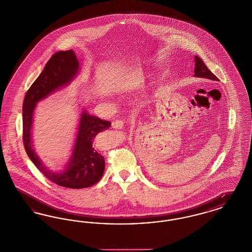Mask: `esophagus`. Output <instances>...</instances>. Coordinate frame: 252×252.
Returning <instances> with one entry per match:
<instances>
[{
    "mask_svg": "<svg viewBox=\"0 0 252 252\" xmlns=\"http://www.w3.org/2000/svg\"><path fill=\"white\" fill-rule=\"evenodd\" d=\"M111 126L115 129H121L124 127V122L122 120L114 121V122H112Z\"/></svg>",
    "mask_w": 252,
    "mask_h": 252,
    "instance_id": "34e87169",
    "label": "esophagus"
}]
</instances>
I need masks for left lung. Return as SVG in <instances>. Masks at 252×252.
<instances>
[{"mask_svg":"<svg viewBox=\"0 0 252 252\" xmlns=\"http://www.w3.org/2000/svg\"><path fill=\"white\" fill-rule=\"evenodd\" d=\"M194 75L197 77H204L211 80L218 81L219 79L216 77L210 69L205 65L203 60L195 56V69H194Z\"/></svg>","mask_w":252,"mask_h":252,"instance_id":"left-lung-1","label":"left lung"}]
</instances>
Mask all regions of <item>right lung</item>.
Segmentation results:
<instances>
[{
	"instance_id": "1",
	"label": "right lung",
	"mask_w": 252,
	"mask_h": 252,
	"mask_svg": "<svg viewBox=\"0 0 252 252\" xmlns=\"http://www.w3.org/2000/svg\"><path fill=\"white\" fill-rule=\"evenodd\" d=\"M78 68V61L72 50L59 51L54 54L42 72L27 91L23 106V141L27 155L48 180L71 189L91 187L102 178L105 170V159L97 152L93 144L96 135L108 129L111 123L93 116L86 110L83 111L72 158L63 173H55L43 166L32 148L31 126L36 103L60 87L68 84Z\"/></svg>"
}]
</instances>
